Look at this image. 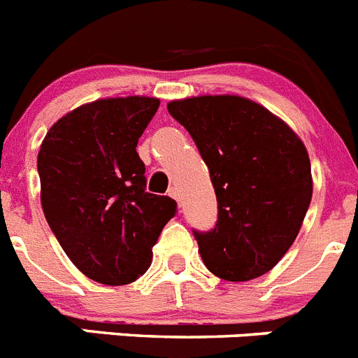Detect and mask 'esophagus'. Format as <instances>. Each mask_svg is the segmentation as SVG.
<instances>
[{"instance_id": "esophagus-1", "label": "esophagus", "mask_w": 358, "mask_h": 358, "mask_svg": "<svg viewBox=\"0 0 358 358\" xmlns=\"http://www.w3.org/2000/svg\"><path fill=\"white\" fill-rule=\"evenodd\" d=\"M169 195H170V197L176 199V201L179 202V206H181V195H179V192H177V188H170Z\"/></svg>"}]
</instances>
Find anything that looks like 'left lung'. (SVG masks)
Instances as JSON below:
<instances>
[{"mask_svg": "<svg viewBox=\"0 0 358 358\" xmlns=\"http://www.w3.org/2000/svg\"><path fill=\"white\" fill-rule=\"evenodd\" d=\"M166 107L194 138L217 195V226L195 231L204 265L226 281L268 273L294 243L312 201L305 143L238 94L189 96Z\"/></svg>", "mask_w": 358, "mask_h": 358, "instance_id": "1", "label": "left lung"}]
</instances>
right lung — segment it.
Returning a JSON list of instances; mask_svg holds the SVG:
<instances>
[{
    "instance_id": "right-lung-1",
    "label": "right lung",
    "mask_w": 358,
    "mask_h": 358,
    "mask_svg": "<svg viewBox=\"0 0 358 358\" xmlns=\"http://www.w3.org/2000/svg\"><path fill=\"white\" fill-rule=\"evenodd\" d=\"M159 98H100L69 110L41 143V204L75 267L102 285L147 273L177 202L145 192L136 147Z\"/></svg>"
}]
</instances>
